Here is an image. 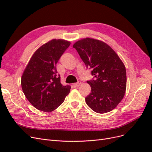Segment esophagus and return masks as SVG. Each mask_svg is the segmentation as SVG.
<instances>
[{
    "mask_svg": "<svg viewBox=\"0 0 152 152\" xmlns=\"http://www.w3.org/2000/svg\"><path fill=\"white\" fill-rule=\"evenodd\" d=\"M80 84H81V81H78V82H77V83L73 84L72 86H73V87H78Z\"/></svg>",
    "mask_w": 152,
    "mask_h": 152,
    "instance_id": "esophagus-1",
    "label": "esophagus"
}]
</instances>
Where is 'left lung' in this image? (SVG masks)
Returning a JSON list of instances; mask_svg holds the SVG:
<instances>
[{
    "label": "left lung",
    "mask_w": 152,
    "mask_h": 152,
    "mask_svg": "<svg viewBox=\"0 0 152 152\" xmlns=\"http://www.w3.org/2000/svg\"><path fill=\"white\" fill-rule=\"evenodd\" d=\"M87 67L92 68L94 79L87 81L91 93L85 100L96 113L112 111L123 99L127 77L124 64L114 50L99 40L86 38L73 44Z\"/></svg>",
    "instance_id": "1"
}]
</instances>
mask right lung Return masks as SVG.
<instances>
[{"instance_id":"1","label":"right lung","mask_w":152,"mask_h":152,"mask_svg":"<svg viewBox=\"0 0 152 152\" xmlns=\"http://www.w3.org/2000/svg\"><path fill=\"white\" fill-rule=\"evenodd\" d=\"M70 45L69 41L53 39L32 55L21 77V87L26 99L40 111L50 112L61 105L71 87L63 86L56 65Z\"/></svg>"}]
</instances>
